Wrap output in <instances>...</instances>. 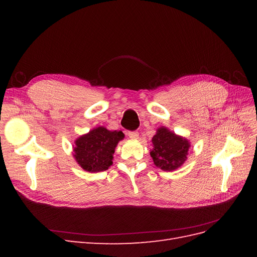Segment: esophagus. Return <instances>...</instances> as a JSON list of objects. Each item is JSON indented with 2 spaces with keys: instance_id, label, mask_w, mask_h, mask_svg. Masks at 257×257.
<instances>
[{
  "instance_id": "34e87169",
  "label": "esophagus",
  "mask_w": 257,
  "mask_h": 257,
  "mask_svg": "<svg viewBox=\"0 0 257 257\" xmlns=\"http://www.w3.org/2000/svg\"><path fill=\"white\" fill-rule=\"evenodd\" d=\"M128 137L131 139H137L139 137V133H138V132H130Z\"/></svg>"
}]
</instances>
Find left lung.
Instances as JSON below:
<instances>
[{
  "mask_svg": "<svg viewBox=\"0 0 257 257\" xmlns=\"http://www.w3.org/2000/svg\"><path fill=\"white\" fill-rule=\"evenodd\" d=\"M152 146L150 155L154 165L164 172H172L182 166L191 147L185 137L175 134L165 126L157 130L152 137Z\"/></svg>",
  "mask_w": 257,
  "mask_h": 257,
  "instance_id": "8db88e82",
  "label": "left lung"
}]
</instances>
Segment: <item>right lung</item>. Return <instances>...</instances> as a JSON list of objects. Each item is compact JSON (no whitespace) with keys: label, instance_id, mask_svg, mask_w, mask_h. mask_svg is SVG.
Wrapping results in <instances>:
<instances>
[{"label":"right lung","instance_id":"obj_1","mask_svg":"<svg viewBox=\"0 0 257 257\" xmlns=\"http://www.w3.org/2000/svg\"><path fill=\"white\" fill-rule=\"evenodd\" d=\"M123 138L124 134L121 131H109L104 126L95 127L76 139L73 157L85 172H104L112 165L115 147Z\"/></svg>","mask_w":257,"mask_h":257}]
</instances>
